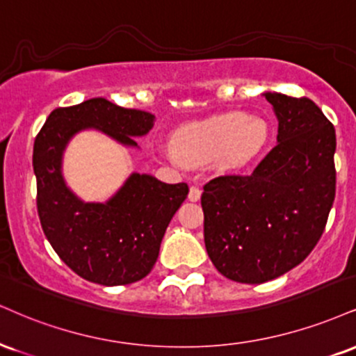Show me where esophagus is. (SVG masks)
Here are the masks:
<instances>
[{
	"instance_id": "34e87169",
	"label": "esophagus",
	"mask_w": 356,
	"mask_h": 356,
	"mask_svg": "<svg viewBox=\"0 0 356 356\" xmlns=\"http://www.w3.org/2000/svg\"><path fill=\"white\" fill-rule=\"evenodd\" d=\"M200 194H202V191H200L199 187H197V186H191L189 200H192V202H197V200L200 199Z\"/></svg>"
}]
</instances>
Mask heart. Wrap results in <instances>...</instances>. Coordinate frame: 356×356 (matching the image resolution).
Instances as JSON below:
<instances>
[{
    "mask_svg": "<svg viewBox=\"0 0 356 356\" xmlns=\"http://www.w3.org/2000/svg\"><path fill=\"white\" fill-rule=\"evenodd\" d=\"M268 140L267 124L245 113H227L179 127L172 136L170 157L187 165L216 161L235 169L254 161Z\"/></svg>",
    "mask_w": 356,
    "mask_h": 356,
    "instance_id": "b5f03b06",
    "label": "heart"
}]
</instances>
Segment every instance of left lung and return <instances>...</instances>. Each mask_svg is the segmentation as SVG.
<instances>
[{"mask_svg":"<svg viewBox=\"0 0 356 356\" xmlns=\"http://www.w3.org/2000/svg\"><path fill=\"white\" fill-rule=\"evenodd\" d=\"M277 145L254 172L204 186V242L222 275L264 284L292 270L322 237L335 199L333 124L308 97L265 92Z\"/></svg>","mask_w":356,"mask_h":356,"instance_id":"1","label":"left lung"}]
</instances>
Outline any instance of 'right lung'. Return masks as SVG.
Segmentation results:
<instances>
[{
    "label": "right lung",
    "instance_id": "obj_1",
    "mask_svg": "<svg viewBox=\"0 0 356 356\" xmlns=\"http://www.w3.org/2000/svg\"><path fill=\"white\" fill-rule=\"evenodd\" d=\"M152 126L151 113L94 97L54 109L34 139L33 167L42 232L59 259L84 280L113 286L147 275L189 186L136 172L109 202L86 204L63 181L64 147L76 132L88 127L104 131L126 145H137L132 137L147 134Z\"/></svg>",
    "mask_w": 356,
    "mask_h": 356
}]
</instances>
